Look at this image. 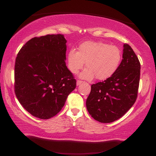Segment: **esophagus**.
Masks as SVG:
<instances>
[{"instance_id": "obj_1", "label": "esophagus", "mask_w": 156, "mask_h": 156, "mask_svg": "<svg viewBox=\"0 0 156 156\" xmlns=\"http://www.w3.org/2000/svg\"><path fill=\"white\" fill-rule=\"evenodd\" d=\"M82 83H83V81H81V80H77V82H76V85H77V86L80 85V84H82Z\"/></svg>"}]
</instances>
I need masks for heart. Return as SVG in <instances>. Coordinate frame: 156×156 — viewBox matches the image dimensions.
<instances>
[{
	"instance_id": "1",
	"label": "heart",
	"mask_w": 156,
	"mask_h": 156,
	"mask_svg": "<svg viewBox=\"0 0 156 156\" xmlns=\"http://www.w3.org/2000/svg\"><path fill=\"white\" fill-rule=\"evenodd\" d=\"M122 51L119 47L103 42L87 41L78 47V51L70 49L67 54L68 67L73 73L84 67L79 77L91 80L94 77L98 80L110 78L117 71L122 60Z\"/></svg>"
}]
</instances>
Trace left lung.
<instances>
[{"label": "left lung", "mask_w": 156, "mask_h": 156, "mask_svg": "<svg viewBox=\"0 0 156 156\" xmlns=\"http://www.w3.org/2000/svg\"><path fill=\"white\" fill-rule=\"evenodd\" d=\"M122 62L114 74L91 85L86 101L89 114L102 123L119 119L135 103L140 76V63L133 50L124 44Z\"/></svg>", "instance_id": "obj_1"}]
</instances>
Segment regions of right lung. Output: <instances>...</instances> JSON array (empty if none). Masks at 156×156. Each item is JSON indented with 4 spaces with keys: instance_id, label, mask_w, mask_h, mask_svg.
<instances>
[{
    "instance_id": "right-lung-1",
    "label": "right lung",
    "mask_w": 156,
    "mask_h": 156,
    "mask_svg": "<svg viewBox=\"0 0 156 156\" xmlns=\"http://www.w3.org/2000/svg\"><path fill=\"white\" fill-rule=\"evenodd\" d=\"M66 43L62 34L35 37L17 55L15 94L34 117L44 120L54 117L76 88V81L65 63Z\"/></svg>"
}]
</instances>
